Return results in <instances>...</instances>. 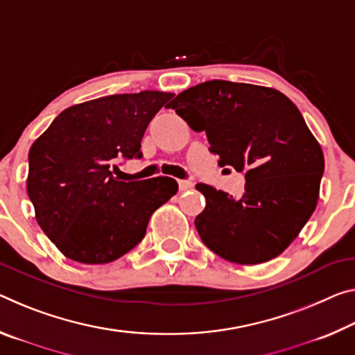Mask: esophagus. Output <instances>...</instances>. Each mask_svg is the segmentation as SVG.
<instances>
[{
    "label": "esophagus",
    "mask_w": 355,
    "mask_h": 355,
    "mask_svg": "<svg viewBox=\"0 0 355 355\" xmlns=\"http://www.w3.org/2000/svg\"><path fill=\"white\" fill-rule=\"evenodd\" d=\"M178 187L180 191H187L189 188H193V182H191V180H178Z\"/></svg>",
    "instance_id": "obj_1"
}]
</instances>
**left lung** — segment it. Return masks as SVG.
I'll list each match as a JSON object with an SVG mask.
<instances>
[{"instance_id":"obj_1","label":"left lung","mask_w":355,"mask_h":355,"mask_svg":"<svg viewBox=\"0 0 355 355\" xmlns=\"http://www.w3.org/2000/svg\"><path fill=\"white\" fill-rule=\"evenodd\" d=\"M196 132H205L219 166L245 175L232 198L204 183L205 210L196 229L207 248L235 263L267 262L294 241L313 215L324 155L295 104L273 88L210 80L167 105Z\"/></svg>"}]
</instances>
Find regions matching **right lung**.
Instances as JSON below:
<instances>
[{
  "label": "right lung",
  "mask_w": 355,
  "mask_h": 355,
  "mask_svg": "<svg viewBox=\"0 0 355 355\" xmlns=\"http://www.w3.org/2000/svg\"><path fill=\"white\" fill-rule=\"evenodd\" d=\"M172 96L142 92L72 105L31 145L28 198L44 234L66 257L82 263L121 257L142 241L156 208L177 194L178 183L168 177H114L116 161L144 156V134Z\"/></svg>",
  "instance_id": "right-lung-1"
}]
</instances>
